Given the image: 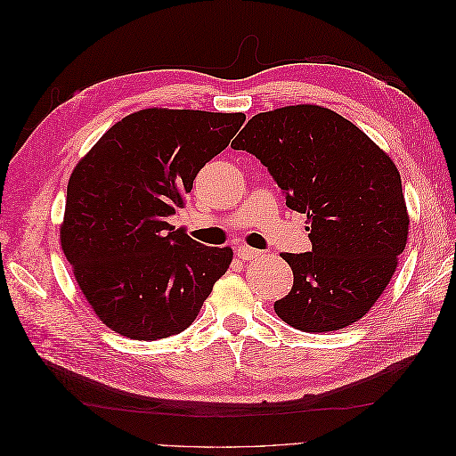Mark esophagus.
Returning <instances> with one entry per match:
<instances>
[{
	"label": "esophagus",
	"mask_w": 456,
	"mask_h": 456,
	"mask_svg": "<svg viewBox=\"0 0 456 456\" xmlns=\"http://www.w3.org/2000/svg\"><path fill=\"white\" fill-rule=\"evenodd\" d=\"M236 255H238V258H241V260H253V258H258L260 255H262V251H256V249H251V247H247V245H240L238 249H236Z\"/></svg>",
	"instance_id": "1"
}]
</instances>
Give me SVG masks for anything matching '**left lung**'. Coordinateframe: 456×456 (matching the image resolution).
Instances as JSON below:
<instances>
[{
	"label": "left lung",
	"mask_w": 456,
	"mask_h": 456,
	"mask_svg": "<svg viewBox=\"0 0 456 456\" xmlns=\"http://www.w3.org/2000/svg\"><path fill=\"white\" fill-rule=\"evenodd\" d=\"M233 150L268 167L289 209L308 216L310 253H283L293 289L273 302L285 323L325 333L362 320L392 280L409 216L394 161L333 110L298 104L256 114Z\"/></svg>",
	"instance_id": "left-lung-1"
}]
</instances>
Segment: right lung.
<instances>
[{"instance_id": "right-lung-1", "label": "right lung", "mask_w": 456, "mask_h": 456, "mask_svg": "<svg viewBox=\"0 0 456 456\" xmlns=\"http://www.w3.org/2000/svg\"><path fill=\"white\" fill-rule=\"evenodd\" d=\"M243 114L148 108L110 127L70 176L62 251L101 322L134 340L181 333L232 262L167 216L207 161L243 126Z\"/></svg>"}]
</instances>
